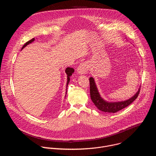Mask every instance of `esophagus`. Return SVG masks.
<instances>
[{
  "instance_id": "obj_1",
  "label": "esophagus",
  "mask_w": 156,
  "mask_h": 156,
  "mask_svg": "<svg viewBox=\"0 0 156 156\" xmlns=\"http://www.w3.org/2000/svg\"><path fill=\"white\" fill-rule=\"evenodd\" d=\"M88 67L87 64L86 63H82L78 66V67L77 69V73L79 75H82L86 73Z\"/></svg>"
}]
</instances>
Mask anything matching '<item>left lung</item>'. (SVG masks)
Wrapping results in <instances>:
<instances>
[{"mask_svg":"<svg viewBox=\"0 0 156 156\" xmlns=\"http://www.w3.org/2000/svg\"><path fill=\"white\" fill-rule=\"evenodd\" d=\"M90 96L92 101L99 110L107 113H115L118 112V111L121 110L122 109L128 106L138 98L140 91V87L135 95L127 100L117 102H108L104 100L101 96L94 78L90 77Z\"/></svg>","mask_w":156,"mask_h":156,"instance_id":"obj_1","label":"left lung"}]
</instances>
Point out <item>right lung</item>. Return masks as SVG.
<instances>
[{
	"label": "right lung",
	"instance_id": "right-lung-1",
	"mask_svg": "<svg viewBox=\"0 0 156 156\" xmlns=\"http://www.w3.org/2000/svg\"><path fill=\"white\" fill-rule=\"evenodd\" d=\"M34 40H35V39H34V38H33V39H31L30 41H28L27 42H26V43L25 44V45L23 46V48H22L21 49H23V48H25L26 46H27L28 45V44L32 43ZM74 72H75L74 69H72V68H70V67L66 68V70H65V73H66V75H67V81H66V82H67V83H66V91H67L68 84H69V82H70V76H71L72 75V74L74 73ZM65 96H66V95H65Z\"/></svg>",
	"mask_w": 156,
	"mask_h": 156
}]
</instances>
